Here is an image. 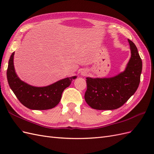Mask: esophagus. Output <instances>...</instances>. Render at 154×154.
I'll return each mask as SVG.
<instances>
[{
    "label": "esophagus",
    "mask_w": 154,
    "mask_h": 154,
    "mask_svg": "<svg viewBox=\"0 0 154 154\" xmlns=\"http://www.w3.org/2000/svg\"><path fill=\"white\" fill-rule=\"evenodd\" d=\"M82 74H83V75H84V74H84V73H82Z\"/></svg>",
    "instance_id": "34e87169"
}]
</instances>
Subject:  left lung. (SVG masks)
Returning <instances> with one entry per match:
<instances>
[{
    "label": "left lung",
    "mask_w": 154,
    "mask_h": 154,
    "mask_svg": "<svg viewBox=\"0 0 154 154\" xmlns=\"http://www.w3.org/2000/svg\"><path fill=\"white\" fill-rule=\"evenodd\" d=\"M128 40L131 58L124 72L110 78H87L85 100L91 108L117 109L137 91L140 83L142 60L136 45L130 40Z\"/></svg>",
    "instance_id": "8db88e82"
}]
</instances>
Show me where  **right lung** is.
<instances>
[{"mask_svg":"<svg viewBox=\"0 0 154 154\" xmlns=\"http://www.w3.org/2000/svg\"><path fill=\"white\" fill-rule=\"evenodd\" d=\"M14 54L15 52L12 53L9 60L7 78L9 85L20 103L32 110H47L57 106L61 100L63 91L76 76L66 78L47 87L29 85L17 76L13 65Z\"/></svg>","mask_w":154,"mask_h":154,"instance_id":"add662e5","label":"right lung"}]
</instances>
